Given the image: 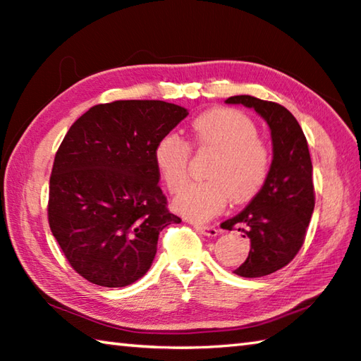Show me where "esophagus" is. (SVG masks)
I'll use <instances>...</instances> for the list:
<instances>
[{
  "label": "esophagus",
  "mask_w": 361,
  "mask_h": 361,
  "mask_svg": "<svg viewBox=\"0 0 361 361\" xmlns=\"http://www.w3.org/2000/svg\"><path fill=\"white\" fill-rule=\"evenodd\" d=\"M194 228L200 234H204L207 237H216L219 234V231L216 226H205V224H194Z\"/></svg>",
  "instance_id": "esophagus-1"
}]
</instances>
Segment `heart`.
Wrapping results in <instances>:
<instances>
[{
	"label": "heart",
	"mask_w": 361,
	"mask_h": 361,
	"mask_svg": "<svg viewBox=\"0 0 361 361\" xmlns=\"http://www.w3.org/2000/svg\"><path fill=\"white\" fill-rule=\"evenodd\" d=\"M195 143L218 152L209 170L210 181L195 183L175 200V210L191 221H209L232 199L247 202L264 186L271 167L267 146L258 137L253 121L235 109H212L191 124ZM154 161L170 192L188 185L189 146L180 135L169 133L157 143Z\"/></svg>",
	"instance_id": "obj_1"
}]
</instances>
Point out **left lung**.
<instances>
[{
  "instance_id": "8db88e82",
  "label": "left lung",
  "mask_w": 361,
  "mask_h": 361,
  "mask_svg": "<svg viewBox=\"0 0 361 361\" xmlns=\"http://www.w3.org/2000/svg\"><path fill=\"white\" fill-rule=\"evenodd\" d=\"M228 105L255 109L271 130L272 164L267 180L245 209L221 224L250 239L248 258L234 271L255 279L285 267L302 247L315 207L307 140L288 109L252 95H234Z\"/></svg>"
}]
</instances>
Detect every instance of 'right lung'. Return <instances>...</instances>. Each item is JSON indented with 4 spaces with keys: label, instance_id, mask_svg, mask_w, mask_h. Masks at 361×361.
<instances>
[{
    "label": "right lung",
    "instance_id": "1",
    "mask_svg": "<svg viewBox=\"0 0 361 361\" xmlns=\"http://www.w3.org/2000/svg\"><path fill=\"white\" fill-rule=\"evenodd\" d=\"M189 113L161 100L95 105L70 127L49 183V226L85 280L121 288L149 271L159 232L181 219L157 186V143Z\"/></svg>",
    "mask_w": 361,
    "mask_h": 361
}]
</instances>
